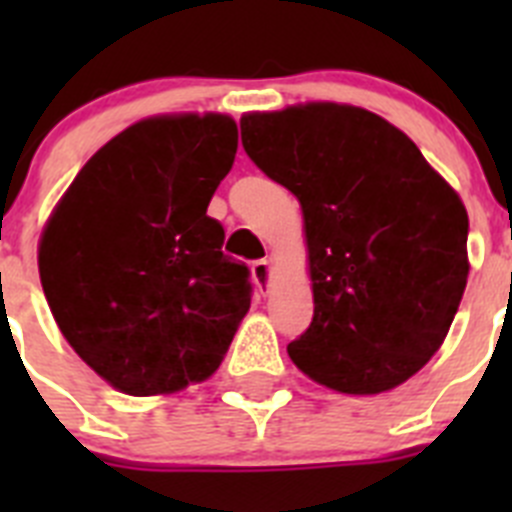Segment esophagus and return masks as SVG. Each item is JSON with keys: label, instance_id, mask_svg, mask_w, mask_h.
<instances>
[{"label": "esophagus", "instance_id": "esophagus-1", "mask_svg": "<svg viewBox=\"0 0 512 512\" xmlns=\"http://www.w3.org/2000/svg\"><path fill=\"white\" fill-rule=\"evenodd\" d=\"M251 274H253V282L259 284V289L269 287V279H271V261L259 259L251 264Z\"/></svg>", "mask_w": 512, "mask_h": 512}]
</instances>
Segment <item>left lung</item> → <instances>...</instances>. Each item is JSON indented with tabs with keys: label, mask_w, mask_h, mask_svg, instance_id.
<instances>
[{
	"label": "left lung",
	"mask_w": 512,
	"mask_h": 512,
	"mask_svg": "<svg viewBox=\"0 0 512 512\" xmlns=\"http://www.w3.org/2000/svg\"><path fill=\"white\" fill-rule=\"evenodd\" d=\"M248 158L302 205L315 312L289 359L330 390L423 369L467 287L469 217L408 135L351 104L241 117Z\"/></svg>",
	"instance_id": "1"
}]
</instances>
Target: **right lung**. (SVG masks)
<instances>
[{
    "mask_svg": "<svg viewBox=\"0 0 512 512\" xmlns=\"http://www.w3.org/2000/svg\"><path fill=\"white\" fill-rule=\"evenodd\" d=\"M238 151L228 115L148 117L99 148L45 225L38 269L63 338L125 395L215 372L251 271L207 215Z\"/></svg>",
    "mask_w": 512,
    "mask_h": 512,
    "instance_id": "obj_1",
    "label": "right lung"
}]
</instances>
